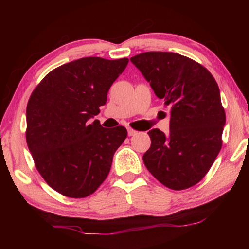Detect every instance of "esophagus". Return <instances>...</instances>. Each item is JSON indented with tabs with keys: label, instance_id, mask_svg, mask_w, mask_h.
Returning <instances> with one entry per match:
<instances>
[{
	"label": "esophagus",
	"instance_id": "esophagus-1",
	"mask_svg": "<svg viewBox=\"0 0 249 249\" xmlns=\"http://www.w3.org/2000/svg\"><path fill=\"white\" fill-rule=\"evenodd\" d=\"M127 132H128V136H134V135L137 134L136 130L133 129V128H128Z\"/></svg>",
	"mask_w": 249,
	"mask_h": 249
}]
</instances>
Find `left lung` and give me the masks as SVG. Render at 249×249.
Segmentation results:
<instances>
[{
	"label": "left lung",
	"mask_w": 249,
	"mask_h": 249,
	"mask_svg": "<svg viewBox=\"0 0 249 249\" xmlns=\"http://www.w3.org/2000/svg\"><path fill=\"white\" fill-rule=\"evenodd\" d=\"M130 61L171 108L169 134L148 132L145 166L167 188H191L204 178L222 148L226 116L215 79L199 62L175 53H142Z\"/></svg>",
	"instance_id": "1"
}]
</instances>
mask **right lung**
Masks as SVG:
<instances>
[{"label":"right lung","mask_w":249,"mask_h":249,"mask_svg":"<svg viewBox=\"0 0 249 249\" xmlns=\"http://www.w3.org/2000/svg\"><path fill=\"white\" fill-rule=\"evenodd\" d=\"M127 64V58H81L50 71L34 89L26 107L27 146L36 169L60 195L86 197L107 179L127 130L104 128L91 119Z\"/></svg>","instance_id":"right-lung-1"}]
</instances>
